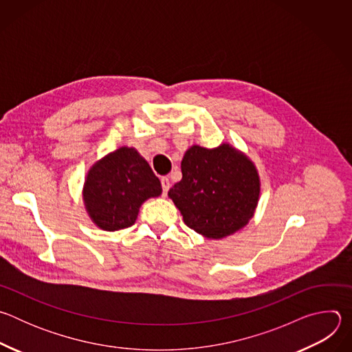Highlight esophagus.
<instances>
[{
  "instance_id": "obj_1",
  "label": "esophagus",
  "mask_w": 352,
  "mask_h": 352,
  "mask_svg": "<svg viewBox=\"0 0 352 352\" xmlns=\"http://www.w3.org/2000/svg\"><path fill=\"white\" fill-rule=\"evenodd\" d=\"M170 186H171L170 179H168L167 177H163V178H162V188H163V195H164V196L167 195V192H168Z\"/></svg>"
}]
</instances>
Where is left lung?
Masks as SVG:
<instances>
[{
	"mask_svg": "<svg viewBox=\"0 0 352 352\" xmlns=\"http://www.w3.org/2000/svg\"><path fill=\"white\" fill-rule=\"evenodd\" d=\"M182 179L168 196L184 223L206 238L227 236L254 216L261 184L255 166L230 144L192 146L182 163Z\"/></svg>",
	"mask_w": 352,
	"mask_h": 352,
	"instance_id": "1",
	"label": "left lung"
}]
</instances>
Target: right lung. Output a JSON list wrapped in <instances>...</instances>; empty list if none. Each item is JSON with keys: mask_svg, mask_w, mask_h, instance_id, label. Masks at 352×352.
Here are the masks:
<instances>
[{"mask_svg": "<svg viewBox=\"0 0 352 352\" xmlns=\"http://www.w3.org/2000/svg\"><path fill=\"white\" fill-rule=\"evenodd\" d=\"M160 193V179L147 162L135 148L121 147L90 168L83 197L94 224L117 231L131 227L144 200Z\"/></svg>", "mask_w": 352, "mask_h": 352, "instance_id": "1", "label": "right lung"}]
</instances>
